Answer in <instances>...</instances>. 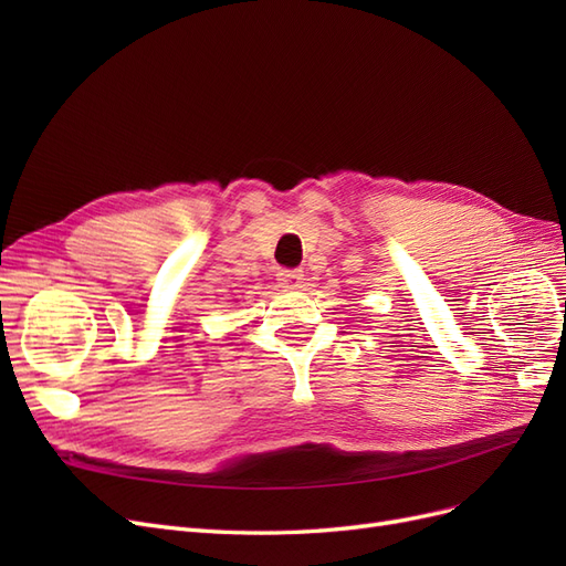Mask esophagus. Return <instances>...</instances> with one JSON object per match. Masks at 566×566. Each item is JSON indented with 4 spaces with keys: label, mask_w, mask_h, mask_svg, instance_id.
Instances as JSON below:
<instances>
[{
    "label": "esophagus",
    "mask_w": 566,
    "mask_h": 566,
    "mask_svg": "<svg viewBox=\"0 0 566 566\" xmlns=\"http://www.w3.org/2000/svg\"><path fill=\"white\" fill-rule=\"evenodd\" d=\"M279 283L287 290H297L304 283V273L300 269H283L279 271Z\"/></svg>",
    "instance_id": "34e87169"
}]
</instances>
